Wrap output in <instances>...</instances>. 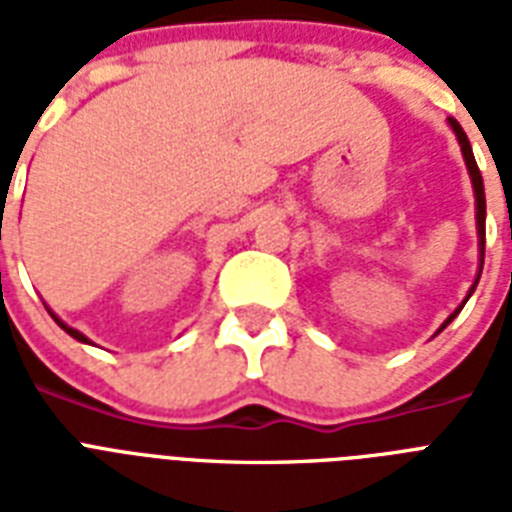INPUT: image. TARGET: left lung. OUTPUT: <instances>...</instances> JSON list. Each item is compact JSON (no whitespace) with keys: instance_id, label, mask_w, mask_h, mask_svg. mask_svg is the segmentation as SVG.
<instances>
[{"instance_id":"obj_1","label":"left lung","mask_w":512,"mask_h":512,"mask_svg":"<svg viewBox=\"0 0 512 512\" xmlns=\"http://www.w3.org/2000/svg\"><path fill=\"white\" fill-rule=\"evenodd\" d=\"M449 127L454 130V135H457V140H460V148H462V156H465V164H468V175L470 180H473V193H476V228H478V252H481V263H478V276L476 281H473V287H470L468 297L476 292L478 287V279H481V271H484V249H486V196H484V177H481V170H478V164H476V156H473V148H470V140L468 135H465V130L460 127V122L457 119H452L449 116ZM468 297L462 300V305L468 303ZM462 305L457 308V311L449 316V319L441 324V329H446L449 324H452L454 319H457V313L462 311ZM438 329V332H441Z\"/></svg>"}]
</instances>
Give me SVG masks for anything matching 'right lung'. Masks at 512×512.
I'll return each instance as SVG.
<instances>
[{
  "label": "right lung",
  "instance_id": "obj_1",
  "mask_svg": "<svg viewBox=\"0 0 512 512\" xmlns=\"http://www.w3.org/2000/svg\"><path fill=\"white\" fill-rule=\"evenodd\" d=\"M47 311H50V308H47ZM50 316H52V319H55V324H58V327L63 329V332H68V335L74 337V340H79V342H87V345H92V342L87 340V337H84L82 332H79V329H74V327H68V324H63V321H60L58 316H55V313H52V311H50Z\"/></svg>",
  "mask_w": 512,
  "mask_h": 512
}]
</instances>
